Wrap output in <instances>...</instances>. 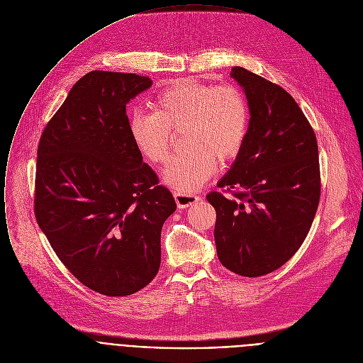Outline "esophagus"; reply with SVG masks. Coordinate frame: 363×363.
Returning a JSON list of instances; mask_svg holds the SVG:
<instances>
[{"mask_svg": "<svg viewBox=\"0 0 363 363\" xmlns=\"http://www.w3.org/2000/svg\"><path fill=\"white\" fill-rule=\"evenodd\" d=\"M174 200L180 208H186V207L197 203L199 200H201V197L197 194H193V193L177 191V193H174Z\"/></svg>", "mask_w": 363, "mask_h": 363, "instance_id": "obj_1", "label": "esophagus"}]
</instances>
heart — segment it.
I'll return each mask as SVG.
<instances>
[{
	"label": "heart",
	"instance_id": "obj_1",
	"mask_svg": "<svg viewBox=\"0 0 363 363\" xmlns=\"http://www.w3.org/2000/svg\"><path fill=\"white\" fill-rule=\"evenodd\" d=\"M183 133V152L163 172L164 182L190 193L203 186L222 164L242 152L249 130L243 93L230 84L210 86L182 80L162 90L155 111H134L128 133L138 153L153 164L169 159L172 131Z\"/></svg>",
	"mask_w": 363,
	"mask_h": 363
}]
</instances>
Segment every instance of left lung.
I'll list each match as a JSON object with an SVG mask.
<instances>
[{
    "label": "left lung",
    "instance_id": "8db88e82",
    "mask_svg": "<svg viewBox=\"0 0 363 363\" xmlns=\"http://www.w3.org/2000/svg\"><path fill=\"white\" fill-rule=\"evenodd\" d=\"M230 77L243 89L249 130L242 152L211 191L220 263L246 277L283 266L306 239L320 197L318 141L295 99L243 68Z\"/></svg>",
    "mask_w": 363,
    "mask_h": 363
}]
</instances>
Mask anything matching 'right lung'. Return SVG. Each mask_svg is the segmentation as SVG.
I'll list each match as a JSON object with an SVG mask.
<instances>
[{
	"instance_id": "right-lung-1",
	"label": "right lung",
	"mask_w": 363,
	"mask_h": 363,
	"mask_svg": "<svg viewBox=\"0 0 363 363\" xmlns=\"http://www.w3.org/2000/svg\"><path fill=\"white\" fill-rule=\"evenodd\" d=\"M152 84L128 72L90 71L48 121L37 150V223L62 264L106 296L133 295L155 279L162 228L176 210L128 133L125 104Z\"/></svg>"
}]
</instances>
